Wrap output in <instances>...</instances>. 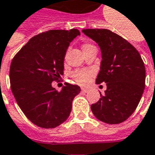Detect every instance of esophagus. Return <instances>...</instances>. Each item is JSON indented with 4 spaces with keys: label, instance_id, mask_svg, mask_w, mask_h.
I'll use <instances>...</instances> for the list:
<instances>
[{
    "label": "esophagus",
    "instance_id": "1",
    "mask_svg": "<svg viewBox=\"0 0 155 155\" xmlns=\"http://www.w3.org/2000/svg\"><path fill=\"white\" fill-rule=\"evenodd\" d=\"M88 91H89V90L87 89V88H82V93H88Z\"/></svg>",
    "mask_w": 155,
    "mask_h": 155
}]
</instances>
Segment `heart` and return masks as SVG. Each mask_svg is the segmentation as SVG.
Returning a JSON list of instances; mask_svg holds the SVG:
<instances>
[{
    "instance_id": "b5f03b06",
    "label": "heart",
    "mask_w": 155,
    "mask_h": 155,
    "mask_svg": "<svg viewBox=\"0 0 155 155\" xmlns=\"http://www.w3.org/2000/svg\"><path fill=\"white\" fill-rule=\"evenodd\" d=\"M94 47L93 45L90 43H84L83 45V51L88 50L89 48ZM90 77H91V72L87 70H78L72 73V78L75 80L77 83H78L80 85H86L87 83L89 82Z\"/></svg>"
}]
</instances>
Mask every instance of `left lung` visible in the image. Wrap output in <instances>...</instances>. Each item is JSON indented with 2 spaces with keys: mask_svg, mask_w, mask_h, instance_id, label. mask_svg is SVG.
Here are the masks:
<instances>
[{
  "mask_svg": "<svg viewBox=\"0 0 155 155\" xmlns=\"http://www.w3.org/2000/svg\"><path fill=\"white\" fill-rule=\"evenodd\" d=\"M83 33L99 46L100 71L96 83H107V89L91 105L94 116L102 122L117 124L135 111L145 87V67L133 45L107 29H83Z\"/></svg>",
  "mask_w": 155,
  "mask_h": 155,
  "instance_id": "left-lung-1",
  "label": "left lung"
}]
</instances>
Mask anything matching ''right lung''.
<instances>
[{"label":"right lung","instance_id":"add662e5","mask_svg":"<svg viewBox=\"0 0 155 155\" xmlns=\"http://www.w3.org/2000/svg\"><path fill=\"white\" fill-rule=\"evenodd\" d=\"M78 29L50 30L31 38L14 57L10 83L16 103L38 127L53 128L65 122L80 87L65 83L58 92L51 86L63 74L64 58Z\"/></svg>","mask_w":155,"mask_h":155}]
</instances>
